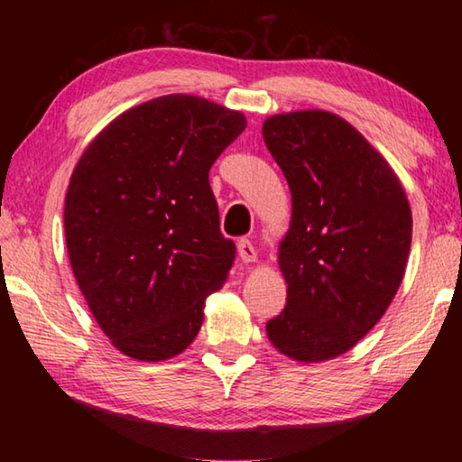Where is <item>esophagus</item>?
Instances as JSON below:
<instances>
[{
  "instance_id": "obj_1",
  "label": "esophagus",
  "mask_w": 462,
  "mask_h": 462,
  "mask_svg": "<svg viewBox=\"0 0 462 462\" xmlns=\"http://www.w3.org/2000/svg\"><path fill=\"white\" fill-rule=\"evenodd\" d=\"M237 252H239V256H242V261L245 264H252V263L258 261V252H256L254 244H252L250 239H239Z\"/></svg>"
}]
</instances>
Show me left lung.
I'll use <instances>...</instances> for the list:
<instances>
[{"mask_svg":"<svg viewBox=\"0 0 462 462\" xmlns=\"http://www.w3.org/2000/svg\"><path fill=\"white\" fill-rule=\"evenodd\" d=\"M263 138L292 195L277 252L288 299L267 337L294 362H328L351 351L395 299L412 210L395 170L337 113H277Z\"/></svg>","mask_w":462,"mask_h":462,"instance_id":"1","label":"left lung"}]
</instances>
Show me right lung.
<instances>
[{
    "label": "right lung",
    "mask_w": 462,
    "mask_h": 462,
    "mask_svg": "<svg viewBox=\"0 0 462 462\" xmlns=\"http://www.w3.org/2000/svg\"><path fill=\"white\" fill-rule=\"evenodd\" d=\"M245 116L191 94L132 106L94 136L65 198L75 282L111 345L138 362L180 356L229 277L208 180Z\"/></svg>",
    "instance_id": "right-lung-1"
}]
</instances>
